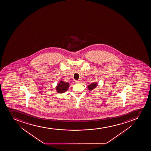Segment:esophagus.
<instances>
[{"label":"esophagus","instance_id":"34e87169","mask_svg":"<svg viewBox=\"0 0 151 151\" xmlns=\"http://www.w3.org/2000/svg\"><path fill=\"white\" fill-rule=\"evenodd\" d=\"M81 82V81L80 80H75V82L76 83H80Z\"/></svg>","mask_w":151,"mask_h":151}]
</instances>
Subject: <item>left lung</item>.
Instances as JSON below:
<instances>
[{
    "label": "left lung",
    "mask_w": 151,
    "mask_h": 151,
    "mask_svg": "<svg viewBox=\"0 0 151 151\" xmlns=\"http://www.w3.org/2000/svg\"><path fill=\"white\" fill-rule=\"evenodd\" d=\"M97 86V84L96 83H91V84H90V85L88 86V89L90 91L94 89V88H96V87Z\"/></svg>",
    "instance_id": "obj_1"
}]
</instances>
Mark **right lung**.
I'll return each mask as SVG.
<instances>
[{
	"label": "right lung",
	"instance_id": "1",
	"mask_svg": "<svg viewBox=\"0 0 151 151\" xmlns=\"http://www.w3.org/2000/svg\"><path fill=\"white\" fill-rule=\"evenodd\" d=\"M69 86V83H68L60 81V83L57 86V88H56L57 91L60 93H65L68 90Z\"/></svg>",
	"mask_w": 151,
	"mask_h": 151
}]
</instances>
